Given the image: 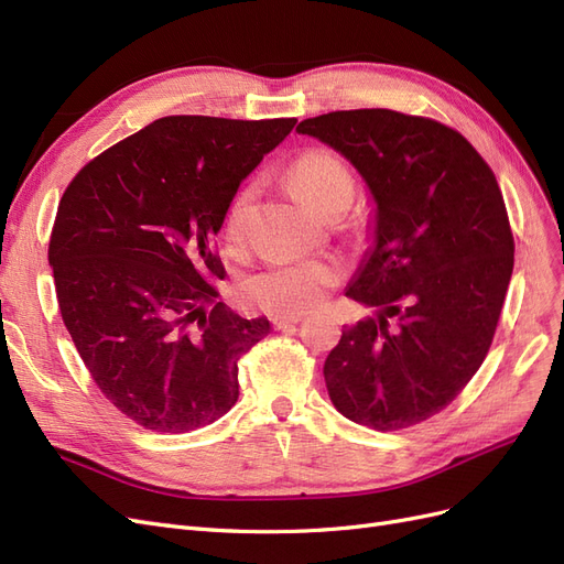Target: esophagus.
<instances>
[{
	"mask_svg": "<svg viewBox=\"0 0 564 564\" xmlns=\"http://www.w3.org/2000/svg\"><path fill=\"white\" fill-rule=\"evenodd\" d=\"M303 317L301 315H275L272 317V327H275L278 332H284V329H292L294 324H299Z\"/></svg>",
	"mask_w": 564,
	"mask_h": 564,
	"instance_id": "34e87169",
	"label": "esophagus"
}]
</instances>
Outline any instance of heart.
Returning a JSON list of instances; mask_svg holds the SVG:
<instances>
[{"label": "heart", "mask_w": 564, "mask_h": 564, "mask_svg": "<svg viewBox=\"0 0 564 564\" xmlns=\"http://www.w3.org/2000/svg\"><path fill=\"white\" fill-rule=\"evenodd\" d=\"M289 181L296 195L319 216L338 202H350L355 191L348 164L327 148L301 152L289 169ZM253 199L256 183H245L230 199L226 212V232L230 240H240L245 235ZM340 275H344V268L334 259L270 263L242 280L240 299L268 313L301 315L319 305L329 289L340 282Z\"/></svg>", "instance_id": "heart-1"}]
</instances>
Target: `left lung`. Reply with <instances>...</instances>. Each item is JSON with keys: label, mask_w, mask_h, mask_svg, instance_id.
<instances>
[{"label": "left lung", "mask_w": 564, "mask_h": 564, "mask_svg": "<svg viewBox=\"0 0 564 564\" xmlns=\"http://www.w3.org/2000/svg\"><path fill=\"white\" fill-rule=\"evenodd\" d=\"M296 131L340 152L377 202L373 247L346 296L381 315L344 329L324 362L329 398L367 429H409L440 414L489 352L516 251L501 187L464 135L429 117L336 110Z\"/></svg>", "instance_id": "8db88e82"}]
</instances>
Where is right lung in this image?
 I'll return each mask as SVG.
<instances>
[{"label":"right lung","instance_id":"right-lung-1","mask_svg":"<svg viewBox=\"0 0 564 564\" xmlns=\"http://www.w3.org/2000/svg\"><path fill=\"white\" fill-rule=\"evenodd\" d=\"M294 117L172 115L100 152L65 187L48 240L61 317L100 392L155 433H187L240 395L270 332L218 301L214 251L237 187Z\"/></svg>","mask_w":564,"mask_h":564}]
</instances>
